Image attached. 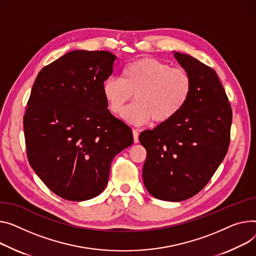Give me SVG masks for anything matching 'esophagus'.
Returning <instances> with one entry per match:
<instances>
[{"label": "esophagus", "instance_id": "obj_1", "mask_svg": "<svg viewBox=\"0 0 256 256\" xmlns=\"http://www.w3.org/2000/svg\"><path fill=\"white\" fill-rule=\"evenodd\" d=\"M132 137H134V142L138 143L139 142V132L138 130H132Z\"/></svg>", "mask_w": 256, "mask_h": 256}]
</instances>
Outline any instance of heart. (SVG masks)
<instances>
[{"label":"heart","instance_id":"obj_1","mask_svg":"<svg viewBox=\"0 0 256 256\" xmlns=\"http://www.w3.org/2000/svg\"><path fill=\"white\" fill-rule=\"evenodd\" d=\"M192 78L182 68L152 58L128 64L122 78L108 77L102 92L110 111L120 114L134 94L136 100L122 117L132 124H145L151 119L156 124L175 118L188 103L192 94Z\"/></svg>","mask_w":256,"mask_h":256}]
</instances>
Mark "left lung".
I'll list each match as a JSON object with an SVG mask.
<instances>
[{"mask_svg": "<svg viewBox=\"0 0 256 256\" xmlns=\"http://www.w3.org/2000/svg\"><path fill=\"white\" fill-rule=\"evenodd\" d=\"M175 58L192 78V94L172 120L144 130L143 181L156 198L181 202L200 192L226 156L232 112L212 68L180 52Z\"/></svg>", "mask_w": 256, "mask_h": 256, "instance_id": "left-lung-1", "label": "left lung"}]
</instances>
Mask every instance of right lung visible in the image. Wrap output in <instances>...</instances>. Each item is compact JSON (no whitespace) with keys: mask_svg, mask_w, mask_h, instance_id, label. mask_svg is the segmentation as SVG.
I'll list each match as a JSON object with an SVG mask.
<instances>
[{"mask_svg":"<svg viewBox=\"0 0 256 256\" xmlns=\"http://www.w3.org/2000/svg\"><path fill=\"white\" fill-rule=\"evenodd\" d=\"M116 56L73 50L44 66L24 116L28 160L48 188L68 200L98 196L112 160L134 143L130 128L114 117L102 92Z\"/></svg>","mask_w":256,"mask_h":256,"instance_id":"add662e5","label":"right lung"}]
</instances>
